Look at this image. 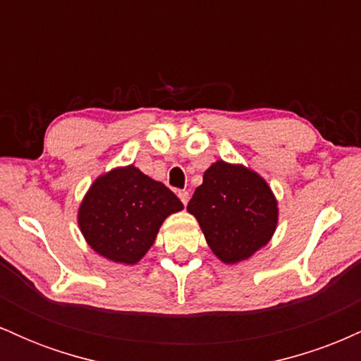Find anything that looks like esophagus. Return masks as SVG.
<instances>
[{"mask_svg":"<svg viewBox=\"0 0 361 361\" xmlns=\"http://www.w3.org/2000/svg\"><path fill=\"white\" fill-rule=\"evenodd\" d=\"M178 197H180V200L183 202V205L188 204V200H190V193L186 192V190H180V192H178Z\"/></svg>","mask_w":361,"mask_h":361,"instance_id":"1","label":"esophagus"}]
</instances>
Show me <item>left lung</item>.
Returning a JSON list of instances; mask_svg holds the SVG:
<instances>
[{
  "label": "left lung",
  "mask_w": 361,
  "mask_h": 361,
  "mask_svg": "<svg viewBox=\"0 0 361 361\" xmlns=\"http://www.w3.org/2000/svg\"><path fill=\"white\" fill-rule=\"evenodd\" d=\"M207 244L222 263L251 258L270 243L279 224V202L267 181L243 164L215 163L204 173L186 207Z\"/></svg>",
  "instance_id": "8db88e82"
}]
</instances>
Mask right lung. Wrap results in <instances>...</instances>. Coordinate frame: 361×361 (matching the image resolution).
<instances>
[{"mask_svg": "<svg viewBox=\"0 0 361 361\" xmlns=\"http://www.w3.org/2000/svg\"><path fill=\"white\" fill-rule=\"evenodd\" d=\"M183 204L168 186L134 164L98 176L82 198L78 226L103 258L135 264L151 250L159 227Z\"/></svg>", "mask_w": 361, "mask_h": 361, "instance_id": "add662e5", "label": "right lung"}]
</instances>
